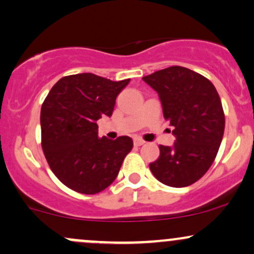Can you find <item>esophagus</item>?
Instances as JSON below:
<instances>
[{
  "instance_id": "obj_1",
  "label": "esophagus",
  "mask_w": 254,
  "mask_h": 254,
  "mask_svg": "<svg viewBox=\"0 0 254 254\" xmlns=\"http://www.w3.org/2000/svg\"><path fill=\"white\" fill-rule=\"evenodd\" d=\"M144 140L143 139H140V138H135L133 139V144H135L136 146H140V145H143L144 144Z\"/></svg>"
}]
</instances>
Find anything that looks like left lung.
Listing matches in <instances>:
<instances>
[{
    "label": "left lung",
    "instance_id": "obj_1",
    "mask_svg": "<svg viewBox=\"0 0 254 254\" xmlns=\"http://www.w3.org/2000/svg\"><path fill=\"white\" fill-rule=\"evenodd\" d=\"M142 79L158 93L176 138L173 146L160 145V157L149 164L151 173L169 187L193 185L212 166L224 137L225 115L214 85L181 66Z\"/></svg>",
    "mask_w": 254,
    "mask_h": 254
}]
</instances>
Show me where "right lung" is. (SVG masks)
I'll use <instances>...</instances> for the list:
<instances>
[{
    "label": "right lung",
    "mask_w": 254,
    "mask_h": 254,
    "mask_svg": "<svg viewBox=\"0 0 254 254\" xmlns=\"http://www.w3.org/2000/svg\"><path fill=\"white\" fill-rule=\"evenodd\" d=\"M130 79L112 81L93 73L61 78L41 106V145L52 172L81 194H97L117 177L132 139L98 137L97 121L111 117Z\"/></svg>",
    "instance_id": "obj_1"
}]
</instances>
